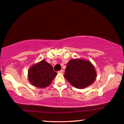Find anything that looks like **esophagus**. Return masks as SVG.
Segmentation results:
<instances>
[{"instance_id": "1", "label": "esophagus", "mask_w": 124, "mask_h": 124, "mask_svg": "<svg viewBox=\"0 0 124 124\" xmlns=\"http://www.w3.org/2000/svg\"><path fill=\"white\" fill-rule=\"evenodd\" d=\"M58 73H60V74H63V70H61L58 71Z\"/></svg>"}]
</instances>
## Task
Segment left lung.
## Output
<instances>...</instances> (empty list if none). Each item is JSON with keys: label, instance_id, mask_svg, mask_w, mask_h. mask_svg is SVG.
Masks as SVG:
<instances>
[{"label": "left lung", "instance_id": "left-lung-1", "mask_svg": "<svg viewBox=\"0 0 124 124\" xmlns=\"http://www.w3.org/2000/svg\"><path fill=\"white\" fill-rule=\"evenodd\" d=\"M64 77L77 88H83L92 84L96 72L90 62L83 59H72L67 63Z\"/></svg>", "mask_w": 124, "mask_h": 124}]
</instances>
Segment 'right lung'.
<instances>
[{
  "instance_id": "1",
  "label": "right lung",
  "mask_w": 124,
  "mask_h": 124,
  "mask_svg": "<svg viewBox=\"0 0 124 124\" xmlns=\"http://www.w3.org/2000/svg\"><path fill=\"white\" fill-rule=\"evenodd\" d=\"M57 74L52 65L42 60L29 69L28 80L34 86L45 88L50 85Z\"/></svg>"
}]
</instances>
